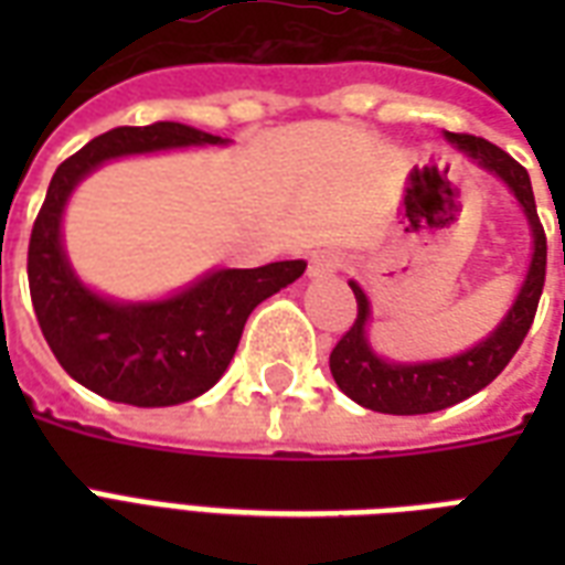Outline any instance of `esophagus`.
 <instances>
[{
	"label": "esophagus",
	"mask_w": 565,
	"mask_h": 565,
	"mask_svg": "<svg viewBox=\"0 0 565 565\" xmlns=\"http://www.w3.org/2000/svg\"><path fill=\"white\" fill-rule=\"evenodd\" d=\"M340 257L334 252H313L310 255V266H308V275L310 278H331V275L340 273Z\"/></svg>",
	"instance_id": "obj_1"
}]
</instances>
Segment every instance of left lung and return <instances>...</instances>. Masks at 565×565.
<instances>
[{"label": "left lung", "instance_id": "obj_1", "mask_svg": "<svg viewBox=\"0 0 565 565\" xmlns=\"http://www.w3.org/2000/svg\"><path fill=\"white\" fill-rule=\"evenodd\" d=\"M446 140L455 143L460 152L469 154L478 167L499 175L510 188V193L516 195L519 207L531 225L534 255L527 264L525 281L519 287V296L499 326L492 328L481 343H475L472 349H466L455 358H443V361L398 363L375 354V349L370 345V334H366L372 305L366 292L361 290V284L349 281L354 299H358V319L345 331L343 340L334 345L328 363H331V375H334L337 386L366 411L419 416V413L446 411L451 404L481 393L483 386L492 384L501 375V370L508 366L510 358L519 352L527 328L534 322L540 296H543L545 231L540 225V216H536L534 190H531L527 170L513 161L504 149L483 140V137L446 131Z\"/></svg>", "mask_w": 565, "mask_h": 565}]
</instances>
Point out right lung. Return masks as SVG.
Returning <instances> with one entry per match:
<instances>
[{"label":"right lung","instance_id":"add662e5","mask_svg":"<svg viewBox=\"0 0 565 565\" xmlns=\"http://www.w3.org/2000/svg\"><path fill=\"white\" fill-rule=\"evenodd\" d=\"M181 122L122 126L93 137L49 181L29 243V290L40 331L66 375L102 398L170 407L207 393L237 352L248 313L305 273V260L211 269L158 301H119L90 290L64 252L61 222L73 190L102 163L184 146H225Z\"/></svg>","mask_w":565,"mask_h":565}]
</instances>
